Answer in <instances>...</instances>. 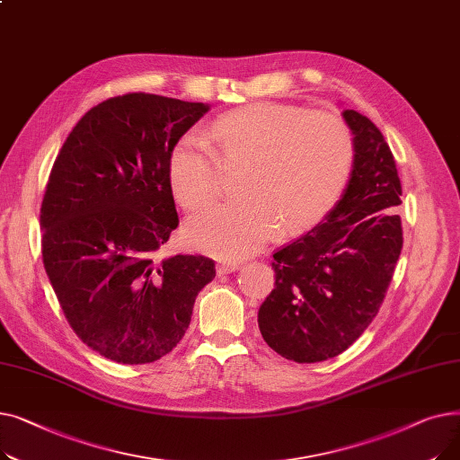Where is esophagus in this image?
Returning <instances> with one entry per match:
<instances>
[{
	"instance_id": "1",
	"label": "esophagus",
	"mask_w": 460,
	"mask_h": 460,
	"mask_svg": "<svg viewBox=\"0 0 460 460\" xmlns=\"http://www.w3.org/2000/svg\"><path fill=\"white\" fill-rule=\"evenodd\" d=\"M238 269H240L238 262H234V261H233V262H231V261L226 262V261H224V262H217L216 272L222 276V274H231V272H234V270H238Z\"/></svg>"
}]
</instances>
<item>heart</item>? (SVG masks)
Masks as SVG:
<instances>
[{
  "instance_id": "heart-1",
  "label": "heart",
  "mask_w": 460,
  "mask_h": 460,
  "mask_svg": "<svg viewBox=\"0 0 460 460\" xmlns=\"http://www.w3.org/2000/svg\"><path fill=\"white\" fill-rule=\"evenodd\" d=\"M208 147L184 136L169 149L165 175L186 210L212 203L224 169L243 165L236 203L216 205L186 224L188 243L220 259L257 252L279 233L319 226L341 199L354 167V137L345 120L324 111L259 101L214 119Z\"/></svg>"
}]
</instances>
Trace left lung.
<instances>
[{
    "label": "left lung",
    "instance_id": "obj_1",
    "mask_svg": "<svg viewBox=\"0 0 460 460\" xmlns=\"http://www.w3.org/2000/svg\"><path fill=\"white\" fill-rule=\"evenodd\" d=\"M350 181L326 220L274 253L276 283L259 330L279 356L315 364L347 350L373 323L402 250L401 179L375 123L354 110Z\"/></svg>",
    "mask_w": 460,
    "mask_h": 460
}]
</instances>
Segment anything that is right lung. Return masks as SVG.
Returning a JSON list of instances; mask_svg holds the SVG:
<instances>
[{
  "label": "right lung",
  "mask_w": 460,
  "mask_h": 460,
  "mask_svg": "<svg viewBox=\"0 0 460 460\" xmlns=\"http://www.w3.org/2000/svg\"><path fill=\"white\" fill-rule=\"evenodd\" d=\"M208 111L151 93L91 108L72 128L40 205L42 262L70 328L117 364H151L182 340L214 279L203 255L160 259L179 226L169 149Z\"/></svg>",
  "instance_id": "right-lung-1"
}]
</instances>
